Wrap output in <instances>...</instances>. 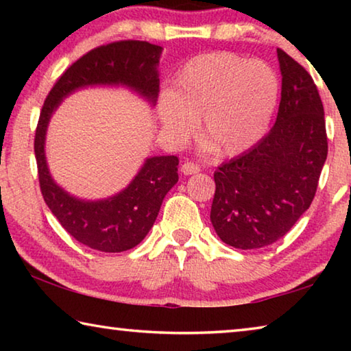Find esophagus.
<instances>
[{
    "instance_id": "obj_1",
    "label": "esophagus",
    "mask_w": 351,
    "mask_h": 351,
    "mask_svg": "<svg viewBox=\"0 0 351 351\" xmlns=\"http://www.w3.org/2000/svg\"><path fill=\"white\" fill-rule=\"evenodd\" d=\"M181 171L184 175H195L199 171V165L193 164V162H184L181 165Z\"/></svg>"
}]
</instances>
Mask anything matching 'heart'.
<instances>
[{
	"label": "heart",
	"instance_id": "heart-1",
	"mask_svg": "<svg viewBox=\"0 0 351 351\" xmlns=\"http://www.w3.org/2000/svg\"><path fill=\"white\" fill-rule=\"evenodd\" d=\"M277 99L278 79L268 64L246 62L230 52H212L190 58L178 71L158 110L162 132L173 145L192 136L199 117L206 147L235 156L261 139Z\"/></svg>",
	"mask_w": 351,
	"mask_h": 351
}]
</instances>
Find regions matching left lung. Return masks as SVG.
I'll list each match as a JSON object with an SVG mask.
<instances>
[{
	"label": "left lung",
	"instance_id": "left-lung-1",
	"mask_svg": "<svg viewBox=\"0 0 351 351\" xmlns=\"http://www.w3.org/2000/svg\"><path fill=\"white\" fill-rule=\"evenodd\" d=\"M282 99L274 127L251 150L213 173L210 221L226 245L276 243L302 217L317 190L328 153L324 105L308 71L277 49Z\"/></svg>",
	"mask_w": 351,
	"mask_h": 351
}]
</instances>
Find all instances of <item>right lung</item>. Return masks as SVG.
Returning a JSON list of instances; mask_svg holds the SVG:
<instances>
[{"label": "right lung", "instance_id": "obj_1", "mask_svg": "<svg viewBox=\"0 0 351 351\" xmlns=\"http://www.w3.org/2000/svg\"><path fill=\"white\" fill-rule=\"evenodd\" d=\"M162 47L148 41L123 40L86 52L60 75L47 94L35 130L34 150L45 203L69 235L100 252L128 251L145 239L162 199L178 182L176 156L147 158L127 189L106 199L85 201L69 195L52 180L46 164L45 139L52 112L79 88L123 85L156 102L158 63Z\"/></svg>", "mask_w": 351, "mask_h": 351}]
</instances>
